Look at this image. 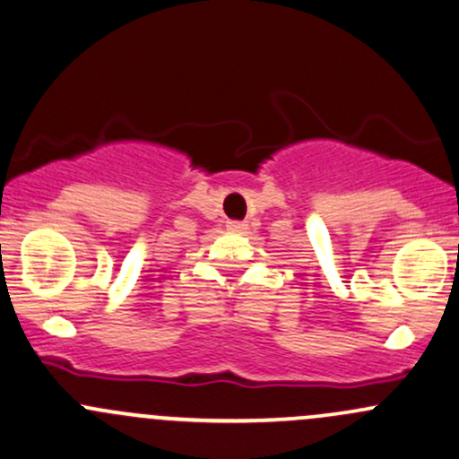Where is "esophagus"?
<instances>
[{
    "mask_svg": "<svg viewBox=\"0 0 459 459\" xmlns=\"http://www.w3.org/2000/svg\"><path fill=\"white\" fill-rule=\"evenodd\" d=\"M226 226H229L230 230H238V233H242V230L248 229V224L242 220H230V221H226Z\"/></svg>",
    "mask_w": 459,
    "mask_h": 459,
    "instance_id": "esophagus-1",
    "label": "esophagus"
}]
</instances>
